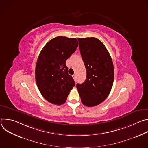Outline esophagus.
Wrapping results in <instances>:
<instances>
[{
    "mask_svg": "<svg viewBox=\"0 0 148 148\" xmlns=\"http://www.w3.org/2000/svg\"><path fill=\"white\" fill-rule=\"evenodd\" d=\"M72 77H73V79H74V80H75V78H75V75H72Z\"/></svg>",
    "mask_w": 148,
    "mask_h": 148,
    "instance_id": "34e87169",
    "label": "esophagus"
}]
</instances>
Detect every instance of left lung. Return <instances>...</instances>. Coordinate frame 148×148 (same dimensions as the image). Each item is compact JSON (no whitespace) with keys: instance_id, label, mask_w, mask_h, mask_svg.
Wrapping results in <instances>:
<instances>
[{"instance_id":"left-lung-1","label":"left lung","mask_w":148,"mask_h":148,"mask_svg":"<svg viewBox=\"0 0 148 148\" xmlns=\"http://www.w3.org/2000/svg\"><path fill=\"white\" fill-rule=\"evenodd\" d=\"M80 53L87 70V78L77 88L82 103L94 107L107 98L114 79L111 56L102 42L95 37L78 38Z\"/></svg>"}]
</instances>
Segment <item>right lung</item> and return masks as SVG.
Instances as JSON below:
<instances>
[{
    "label": "right lung",
    "instance_id": "obj_1",
    "mask_svg": "<svg viewBox=\"0 0 148 148\" xmlns=\"http://www.w3.org/2000/svg\"><path fill=\"white\" fill-rule=\"evenodd\" d=\"M78 45L75 38L56 37L48 42L38 56L36 82L42 96L51 103H64L75 86V81L68 73L66 62Z\"/></svg>",
    "mask_w": 148,
    "mask_h": 148
}]
</instances>
